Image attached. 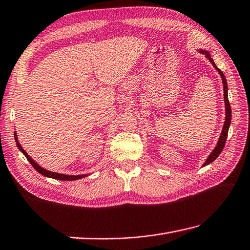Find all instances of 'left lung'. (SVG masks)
I'll return each mask as SVG.
<instances>
[{"label":"left lung","mask_w":250,"mask_h":250,"mask_svg":"<svg viewBox=\"0 0 250 250\" xmlns=\"http://www.w3.org/2000/svg\"><path fill=\"white\" fill-rule=\"evenodd\" d=\"M201 54H205L207 59L211 62V63L213 65V67L216 69V70L218 71V73L220 74V77H222V80H223V85H224V99H225V107H226V117H225V123H224V125H223V130H222V133H220V136L218 138V142L216 144L215 148H214L212 150V152L210 153V155L208 156L206 162L204 163V165L202 166H207L210 163H212L213 161H215L217 159V156L220 154V152L223 151V149L225 147V144H226V139H227V135H228V131H229V126H230V124H231V107H230V103H229V100H228V85H227V80H226L225 75L223 73V71L220 70V69H218L215 65V62H213V60L211 59V55L210 53H208V51L206 50H198Z\"/></svg>","instance_id":"obj_1"}]
</instances>
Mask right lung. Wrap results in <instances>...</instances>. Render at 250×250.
I'll return each mask as SVG.
<instances>
[{
  "mask_svg": "<svg viewBox=\"0 0 250 250\" xmlns=\"http://www.w3.org/2000/svg\"><path fill=\"white\" fill-rule=\"evenodd\" d=\"M14 135H15V141H16V144H17V147H18V149L20 150V151L23 154H24V156L27 159V161L30 162V163L32 164V166L40 173V175H42L44 177H48V178L55 179V180H62V181H72V180L74 181V180H79V179H82V178H85L87 176H89V173H88V175H77V176H74V175H65V173H59V172H54V171H50V170L44 169L43 167H42L39 164H37L36 162H35L31 158V156L26 153L25 150L22 148L20 143L18 142V136H17L16 131L14 132Z\"/></svg>",
  "mask_w": 250,
  "mask_h": 250,
  "instance_id": "right-lung-1",
  "label": "right lung"
}]
</instances>
